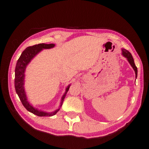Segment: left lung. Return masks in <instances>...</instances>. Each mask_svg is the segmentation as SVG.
Instances as JSON below:
<instances>
[{"mask_svg":"<svg viewBox=\"0 0 149 149\" xmlns=\"http://www.w3.org/2000/svg\"><path fill=\"white\" fill-rule=\"evenodd\" d=\"M122 54H123V56L124 57H125V58L127 59L128 62H130V64H131V66L133 67L134 70V71H135V73H136V77H137L138 69H137V67L136 66L135 63H134L133 57H132V54H130V53L128 52V51L125 50V49H122Z\"/></svg>","mask_w":149,"mask_h":149,"instance_id":"obj_1","label":"left lung"}]
</instances>
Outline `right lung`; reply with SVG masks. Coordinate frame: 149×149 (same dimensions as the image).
<instances>
[{"mask_svg": "<svg viewBox=\"0 0 149 149\" xmlns=\"http://www.w3.org/2000/svg\"><path fill=\"white\" fill-rule=\"evenodd\" d=\"M55 46L54 44H45V43H40L38 45H34L33 46H30L26 49L25 50L22 52L21 56L18 59L17 64H16L15 70V88L16 93H17L20 100H21L22 104L24 107L27 109L30 113L34 114V115L38 116V117H45V116H53L58 113L60 109L56 110V111L52 113H45V112L38 111V110L34 109V108L31 106L28 102L26 98V95L25 91H24V72H25L26 67L28 64V63L30 62V60L38 54L40 51L43 49H50L54 47ZM70 88V85H68L66 88V93L63 95L62 101H61L60 107L62 105L63 101L66 95L67 91H68Z\"/></svg>", "mask_w": 149, "mask_h": 149, "instance_id": "right-lung-1", "label": "right lung"}]
</instances>
